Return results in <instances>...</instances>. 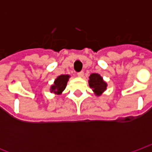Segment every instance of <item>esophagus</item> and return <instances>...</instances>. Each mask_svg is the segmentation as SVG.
Here are the masks:
<instances>
[{"label": "esophagus", "instance_id": "obj_1", "mask_svg": "<svg viewBox=\"0 0 152 152\" xmlns=\"http://www.w3.org/2000/svg\"><path fill=\"white\" fill-rule=\"evenodd\" d=\"M77 76H80V77H82V76H84V72H83V71H81V72H79L77 73Z\"/></svg>", "mask_w": 152, "mask_h": 152}]
</instances>
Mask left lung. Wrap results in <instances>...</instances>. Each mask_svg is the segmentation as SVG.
<instances>
[{
  "label": "left lung",
  "instance_id": "8db88e82",
  "mask_svg": "<svg viewBox=\"0 0 152 152\" xmlns=\"http://www.w3.org/2000/svg\"><path fill=\"white\" fill-rule=\"evenodd\" d=\"M89 83L90 88H92L93 91L97 95H100L107 89V84L103 81L101 76L97 73H93L90 75Z\"/></svg>",
  "mask_w": 152,
  "mask_h": 152
}]
</instances>
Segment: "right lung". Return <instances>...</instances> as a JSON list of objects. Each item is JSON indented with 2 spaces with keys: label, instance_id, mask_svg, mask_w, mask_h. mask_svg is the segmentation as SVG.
<instances>
[{
  "label": "right lung",
  "instance_id": "1",
  "mask_svg": "<svg viewBox=\"0 0 152 152\" xmlns=\"http://www.w3.org/2000/svg\"><path fill=\"white\" fill-rule=\"evenodd\" d=\"M69 76L68 75H61L54 81V85L51 86V92L59 94L63 92L66 86Z\"/></svg>",
  "mask_w": 152,
  "mask_h": 152
}]
</instances>
